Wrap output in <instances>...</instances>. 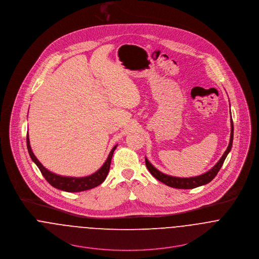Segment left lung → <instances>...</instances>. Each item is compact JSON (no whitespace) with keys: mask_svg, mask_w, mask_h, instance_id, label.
Returning a JSON list of instances; mask_svg holds the SVG:
<instances>
[{"mask_svg":"<svg viewBox=\"0 0 259 259\" xmlns=\"http://www.w3.org/2000/svg\"><path fill=\"white\" fill-rule=\"evenodd\" d=\"M233 138H234V125H233V120L231 118V136H230V142H229L227 150L225 151L224 154L222 155V157L219 159V161L210 170H208L207 172H205V173H203L199 176L190 177V178H179V177L166 175V174L160 172L159 170H157L156 168L154 167L152 163L148 160L147 157H145L146 165H147V168L149 169V171L151 172V174L154 178H156L158 181L167 185L169 187L176 188V189H194V188H197V187L210 182L211 180H213V178L217 175L218 171L220 170V168L222 167V165L224 163V160H225L226 156L228 155L229 152L232 149Z\"/></svg>","mask_w":259,"mask_h":259,"instance_id":"left-lung-1","label":"left lung"}]
</instances>
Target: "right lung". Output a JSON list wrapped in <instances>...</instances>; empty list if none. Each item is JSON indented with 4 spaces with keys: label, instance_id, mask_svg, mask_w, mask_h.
I'll return each mask as SVG.
<instances>
[{
    "label": "right lung",
    "instance_id": "obj_1",
    "mask_svg": "<svg viewBox=\"0 0 259 259\" xmlns=\"http://www.w3.org/2000/svg\"><path fill=\"white\" fill-rule=\"evenodd\" d=\"M26 144H27V149H28L31 159L35 162V164L40 169L42 175L44 176V178L49 182V184H51L53 187H55L59 190L65 191V192H70V193L87 191V190L93 189V188H95V187H97V186H99V185H101L102 183L104 182L106 180L108 171H109L112 154H113L114 150L117 147V145H116L112 148V150L110 151L108 156H107L106 162L97 172H95L94 174L89 175V176H86V177L76 178V177H65V176L57 175V174L49 171L48 169H46L41 164V162L37 159V157L34 155V153L32 152L28 134L26 136Z\"/></svg>",
    "mask_w": 259,
    "mask_h": 259
}]
</instances>
